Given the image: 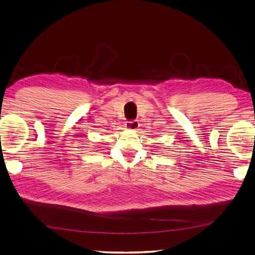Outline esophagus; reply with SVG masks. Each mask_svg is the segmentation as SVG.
Masks as SVG:
<instances>
[{
  "label": "esophagus",
  "mask_w": 255,
  "mask_h": 255,
  "mask_svg": "<svg viewBox=\"0 0 255 255\" xmlns=\"http://www.w3.org/2000/svg\"><path fill=\"white\" fill-rule=\"evenodd\" d=\"M126 127L128 129H133V131H135V129H137V128L140 127V123H138V121H136V120H133V121H128Z\"/></svg>",
  "instance_id": "1"
}]
</instances>
